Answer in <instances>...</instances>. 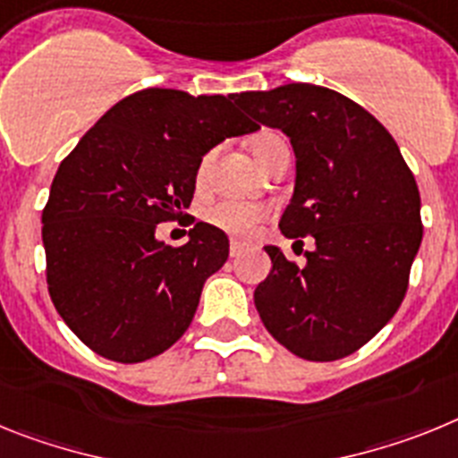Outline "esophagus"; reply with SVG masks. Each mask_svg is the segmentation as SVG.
I'll return each mask as SVG.
<instances>
[{
    "label": "esophagus",
    "mask_w": 458,
    "mask_h": 458,
    "mask_svg": "<svg viewBox=\"0 0 458 458\" xmlns=\"http://www.w3.org/2000/svg\"><path fill=\"white\" fill-rule=\"evenodd\" d=\"M244 251V244L242 242H230V258H240Z\"/></svg>",
    "instance_id": "34e87169"
}]
</instances>
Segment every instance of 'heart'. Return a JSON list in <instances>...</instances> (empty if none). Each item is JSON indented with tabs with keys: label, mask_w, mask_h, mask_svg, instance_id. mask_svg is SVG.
Wrapping results in <instances>:
<instances>
[{
	"label": "heart",
	"mask_w": 458,
	"mask_h": 458,
	"mask_svg": "<svg viewBox=\"0 0 458 458\" xmlns=\"http://www.w3.org/2000/svg\"><path fill=\"white\" fill-rule=\"evenodd\" d=\"M281 149H288V142L281 133L276 131H258L251 138V152L258 161L267 168L269 163L274 161ZM214 161V149L205 154L200 158L196 168V186L202 189L207 182V174H209V165ZM272 216V207L265 205V202H237V200H224L218 205L209 207L205 214L207 224L214 225V228L224 230L230 237H237V240H249L258 233L267 218Z\"/></svg>",
	"instance_id": "1"
}]
</instances>
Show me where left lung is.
I'll list each match as a JSON object with an SVG mask.
<instances>
[{"label": "left lung", "instance_id": "1", "mask_svg": "<svg viewBox=\"0 0 458 458\" xmlns=\"http://www.w3.org/2000/svg\"><path fill=\"white\" fill-rule=\"evenodd\" d=\"M234 101L293 142L295 193L278 228L316 242L304 267L265 246L272 272L253 295L262 325L301 360L352 355L408 290L421 242L415 177L389 131L339 91L293 82Z\"/></svg>", "mask_w": 458, "mask_h": 458}]
</instances>
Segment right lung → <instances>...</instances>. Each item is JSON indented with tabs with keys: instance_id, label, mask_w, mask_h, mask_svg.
<instances>
[{
	"instance_id": "obj_1",
	"label": "right lung",
	"mask_w": 458,
	"mask_h": 458,
	"mask_svg": "<svg viewBox=\"0 0 458 458\" xmlns=\"http://www.w3.org/2000/svg\"><path fill=\"white\" fill-rule=\"evenodd\" d=\"M228 97L142 89L114 103L64 158L43 207L46 281L71 332L106 360L138 364L189 329L202 285L228 260V237L193 224L168 246L196 168L214 145L258 126Z\"/></svg>"
}]
</instances>
